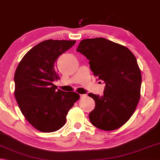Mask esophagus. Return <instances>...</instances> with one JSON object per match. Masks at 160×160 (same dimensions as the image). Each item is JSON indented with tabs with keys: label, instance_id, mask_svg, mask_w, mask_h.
<instances>
[{
	"label": "esophagus",
	"instance_id": "34e87169",
	"mask_svg": "<svg viewBox=\"0 0 160 160\" xmlns=\"http://www.w3.org/2000/svg\"><path fill=\"white\" fill-rule=\"evenodd\" d=\"M80 97L81 98H85L87 97V95L86 94H82V95H80Z\"/></svg>",
	"mask_w": 160,
	"mask_h": 160
}]
</instances>
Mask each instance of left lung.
Masks as SVG:
<instances>
[{
	"label": "left lung",
	"instance_id": "left-lung-1",
	"mask_svg": "<svg viewBox=\"0 0 160 160\" xmlns=\"http://www.w3.org/2000/svg\"><path fill=\"white\" fill-rule=\"evenodd\" d=\"M77 51L106 83L103 95L88 94L95 102L90 121L102 130H115L133 115L140 99L141 73L136 57L128 48L102 38L81 40Z\"/></svg>",
	"mask_w": 160,
	"mask_h": 160
}]
</instances>
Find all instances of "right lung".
I'll return each instance as SVG.
<instances>
[{"instance_id":"add662e5","label":"right lung","mask_w":160,"mask_h":160,"mask_svg":"<svg viewBox=\"0 0 160 160\" xmlns=\"http://www.w3.org/2000/svg\"><path fill=\"white\" fill-rule=\"evenodd\" d=\"M76 40L42 42L28 51L14 74V96L23 115L38 130L53 132L65 124L68 111L79 99L74 92L57 89L56 61Z\"/></svg>"}]
</instances>
